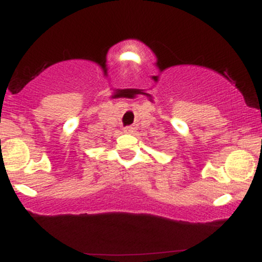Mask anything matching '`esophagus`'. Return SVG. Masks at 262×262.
Instances as JSON below:
<instances>
[{"label":"esophagus","mask_w":262,"mask_h":262,"mask_svg":"<svg viewBox=\"0 0 262 262\" xmlns=\"http://www.w3.org/2000/svg\"><path fill=\"white\" fill-rule=\"evenodd\" d=\"M133 127H125V128H123V132H124V133H132V132H133Z\"/></svg>","instance_id":"esophagus-1"}]
</instances>
